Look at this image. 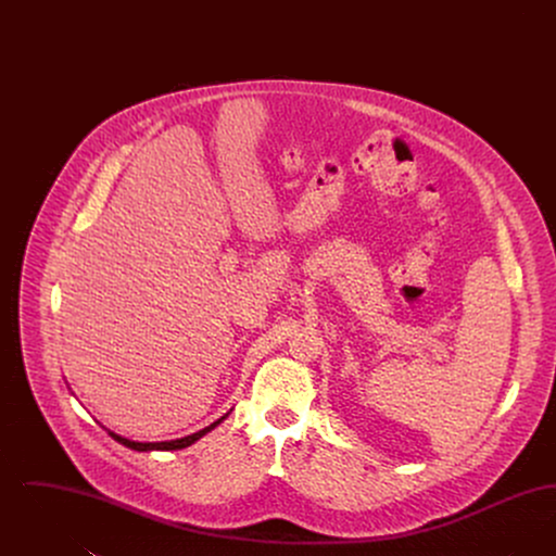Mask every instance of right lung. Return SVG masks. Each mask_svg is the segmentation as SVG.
Segmentation results:
<instances>
[{
    "label": "right lung",
    "mask_w": 556,
    "mask_h": 556,
    "mask_svg": "<svg viewBox=\"0 0 556 556\" xmlns=\"http://www.w3.org/2000/svg\"><path fill=\"white\" fill-rule=\"evenodd\" d=\"M227 417H229V413H227L225 417H220L218 421L208 425V427H204V429H200V431H195V433H191V435H186V438H181V440H170V442H131V440H127V438H123V435H116V433H112V431H108V433H110L116 442H121L123 446L137 450V452H148V450H181L191 446L193 442H198L202 435H206L216 425L223 424Z\"/></svg>",
    "instance_id": "obj_1"
}]
</instances>
